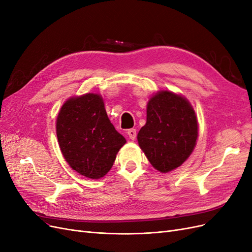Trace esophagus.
<instances>
[{"label":"esophagus","instance_id":"obj_1","mask_svg":"<svg viewBox=\"0 0 252 252\" xmlns=\"http://www.w3.org/2000/svg\"><path fill=\"white\" fill-rule=\"evenodd\" d=\"M127 134H128V136H129V138L130 140H135V137H136V130L135 129H129L128 131H127Z\"/></svg>","mask_w":252,"mask_h":252}]
</instances>
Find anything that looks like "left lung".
Listing matches in <instances>:
<instances>
[{
  "label": "left lung",
  "mask_w": 252,
  "mask_h": 252,
  "mask_svg": "<svg viewBox=\"0 0 252 252\" xmlns=\"http://www.w3.org/2000/svg\"><path fill=\"white\" fill-rule=\"evenodd\" d=\"M197 138V117L186 97L171 91L152 94L137 142L154 169L168 173L180 167L194 151Z\"/></svg>",
  "instance_id": "left-lung-1"
}]
</instances>
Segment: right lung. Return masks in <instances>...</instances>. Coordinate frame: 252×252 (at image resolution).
Here are the masks:
<instances>
[{"mask_svg":"<svg viewBox=\"0 0 252 252\" xmlns=\"http://www.w3.org/2000/svg\"><path fill=\"white\" fill-rule=\"evenodd\" d=\"M56 134L68 166L91 179L105 176L126 144L108 119L102 96L94 93L63 103L56 119Z\"/></svg>","mask_w":252,"mask_h":252,"instance_id":"obj_1","label":"right lung"}]
</instances>
